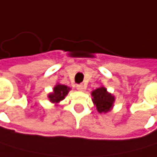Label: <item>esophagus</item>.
Instances as JSON below:
<instances>
[{
  "label": "esophagus",
  "instance_id": "esophagus-1",
  "mask_svg": "<svg viewBox=\"0 0 157 157\" xmlns=\"http://www.w3.org/2000/svg\"><path fill=\"white\" fill-rule=\"evenodd\" d=\"M76 88H77L78 90H80V91H83V90L85 89V86H84V85H82V84L77 85V86H76Z\"/></svg>",
  "mask_w": 157,
  "mask_h": 157
}]
</instances>
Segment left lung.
I'll use <instances>...</instances> for the list:
<instances>
[{
  "label": "left lung",
  "mask_w": 157,
  "mask_h": 157,
  "mask_svg": "<svg viewBox=\"0 0 157 157\" xmlns=\"http://www.w3.org/2000/svg\"><path fill=\"white\" fill-rule=\"evenodd\" d=\"M91 96L93 97V104L99 113H107L112 109L115 97L109 93L105 87L101 86L96 88L91 92Z\"/></svg>",
  "instance_id": "left-lung-1"
}]
</instances>
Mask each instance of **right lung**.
Returning <instances> with one entry per match:
<instances>
[{"label":"right lung","instance_id":"obj_1","mask_svg":"<svg viewBox=\"0 0 157 157\" xmlns=\"http://www.w3.org/2000/svg\"><path fill=\"white\" fill-rule=\"evenodd\" d=\"M71 88L65 85L57 84L55 87H53V91L48 95V98L51 102L52 104H58V102L65 99V97L68 95Z\"/></svg>","mask_w":157,"mask_h":157}]
</instances>
